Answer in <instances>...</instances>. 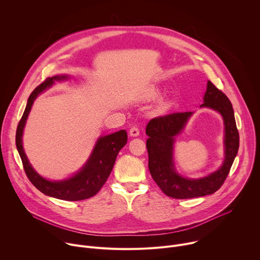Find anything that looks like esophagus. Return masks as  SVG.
<instances>
[{
    "mask_svg": "<svg viewBox=\"0 0 260 260\" xmlns=\"http://www.w3.org/2000/svg\"><path fill=\"white\" fill-rule=\"evenodd\" d=\"M139 135H140V131H139L138 127L134 126V127H132V128L129 129V136H132V137H138Z\"/></svg>",
    "mask_w": 260,
    "mask_h": 260,
    "instance_id": "obj_1",
    "label": "esophagus"
}]
</instances>
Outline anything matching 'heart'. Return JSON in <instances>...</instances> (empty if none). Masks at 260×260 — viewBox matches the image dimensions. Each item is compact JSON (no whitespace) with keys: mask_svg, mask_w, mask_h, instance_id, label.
<instances>
[{"mask_svg":"<svg viewBox=\"0 0 260 260\" xmlns=\"http://www.w3.org/2000/svg\"><path fill=\"white\" fill-rule=\"evenodd\" d=\"M159 94H160V89L158 87L150 86L149 88H147L145 90V92L143 93V99L146 101H151V100H154L155 98H157ZM171 105H172L171 101L161 100L155 107L154 112L156 114H164L171 108Z\"/></svg>","mask_w":260,"mask_h":260,"instance_id":"obj_1","label":"heart"}]
</instances>
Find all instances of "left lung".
I'll use <instances>...</instances> for the list:
<instances>
[{
	"label": "left lung",
	"mask_w": 260,
	"mask_h": 260,
	"mask_svg": "<svg viewBox=\"0 0 260 260\" xmlns=\"http://www.w3.org/2000/svg\"><path fill=\"white\" fill-rule=\"evenodd\" d=\"M210 108L219 112L224 123V160L221 167L208 176L190 179L181 176L174 162V144L187 124L193 112L172 113L151 119L147 124L146 146L148 168L164 193L173 199H192L213 194L224 183L239 150V132L235 113L229 98L211 81L207 83L204 103L201 108Z\"/></svg>",
	"instance_id": "1"
}]
</instances>
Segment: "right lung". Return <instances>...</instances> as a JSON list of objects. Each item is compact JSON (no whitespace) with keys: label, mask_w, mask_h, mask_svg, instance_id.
<instances>
[{"label":"right lung","mask_w":260,"mask_h":260,"mask_svg":"<svg viewBox=\"0 0 260 260\" xmlns=\"http://www.w3.org/2000/svg\"><path fill=\"white\" fill-rule=\"evenodd\" d=\"M69 78V75H56L47 78L43 83L34 89L27 100L23 115L18 123L15 142L24 172L37 189L51 198L76 202L89 199L100 191L112 172L119 151L127 142V134L124 129H121L114 134L100 137L85 165L68 179L51 181L37 173L29 164L22 147V135L27 116L37 96L51 87L55 81H63Z\"/></svg>","instance_id":"1"}]
</instances>
